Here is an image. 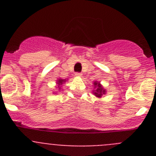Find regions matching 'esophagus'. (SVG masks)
<instances>
[{"mask_svg":"<svg viewBox=\"0 0 156 156\" xmlns=\"http://www.w3.org/2000/svg\"><path fill=\"white\" fill-rule=\"evenodd\" d=\"M75 76H76L81 77V76H82V73H76Z\"/></svg>","mask_w":156,"mask_h":156,"instance_id":"34e87169","label":"esophagus"}]
</instances>
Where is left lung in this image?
Listing matches in <instances>:
<instances>
[{"label":"left lung","mask_w":156,"mask_h":156,"mask_svg":"<svg viewBox=\"0 0 156 156\" xmlns=\"http://www.w3.org/2000/svg\"><path fill=\"white\" fill-rule=\"evenodd\" d=\"M94 87L95 90L93 91V94L96 97L101 98L103 94L106 93V90H105L104 87L100 84V83L97 82V81L94 82Z\"/></svg>","instance_id":"1"}]
</instances>
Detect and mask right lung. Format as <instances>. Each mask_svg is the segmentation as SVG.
I'll use <instances>...</instances> for the list:
<instances>
[{"instance_id":"1","label":"right lung","mask_w":156,"mask_h":156,"mask_svg":"<svg viewBox=\"0 0 156 156\" xmlns=\"http://www.w3.org/2000/svg\"><path fill=\"white\" fill-rule=\"evenodd\" d=\"M66 80H62V79H58L57 80V84H58V88L59 90H61V86L66 82Z\"/></svg>"}]
</instances>
